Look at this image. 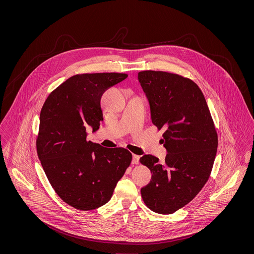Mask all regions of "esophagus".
Masks as SVG:
<instances>
[{"label":"esophagus","mask_w":254,"mask_h":254,"mask_svg":"<svg viewBox=\"0 0 254 254\" xmlns=\"http://www.w3.org/2000/svg\"><path fill=\"white\" fill-rule=\"evenodd\" d=\"M139 160H140V156H138V155H135V154H133V156H132V164H133V165H137V164H139Z\"/></svg>","instance_id":"obj_1"}]
</instances>
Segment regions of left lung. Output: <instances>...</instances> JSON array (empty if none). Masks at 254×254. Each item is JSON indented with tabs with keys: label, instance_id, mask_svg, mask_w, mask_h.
Segmentation results:
<instances>
[{
	"label": "left lung",
	"instance_id": "8db88e82",
	"mask_svg": "<svg viewBox=\"0 0 254 254\" xmlns=\"http://www.w3.org/2000/svg\"><path fill=\"white\" fill-rule=\"evenodd\" d=\"M138 80L148 100L151 121L164 127L165 163L153 155L140 158L152 173L141 189L146 206L171 214L189 204L208 180L218 146L217 132L205 97L190 79L178 74L145 70Z\"/></svg>",
	"mask_w": 254,
	"mask_h": 254
}]
</instances>
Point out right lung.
<instances>
[{
    "mask_svg": "<svg viewBox=\"0 0 254 254\" xmlns=\"http://www.w3.org/2000/svg\"><path fill=\"white\" fill-rule=\"evenodd\" d=\"M124 73L74 75L52 91L40 114L37 153L61 199L80 210L107 204L132 155L124 147L108 148L86 140L103 122L101 98Z\"/></svg>",
    "mask_w": 254,
    "mask_h": 254,
    "instance_id": "obj_1",
    "label": "right lung"
}]
</instances>
